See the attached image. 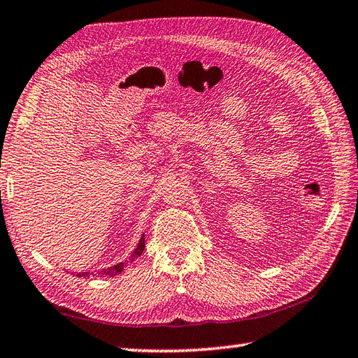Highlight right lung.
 <instances>
[{"mask_svg": "<svg viewBox=\"0 0 358 358\" xmlns=\"http://www.w3.org/2000/svg\"><path fill=\"white\" fill-rule=\"evenodd\" d=\"M144 247H145V242H144V236H143L141 241H139V243H138L136 250L133 251V255L130 256L129 261H135V259H136L138 256H141ZM129 261H127V262H129ZM124 265H125L124 262H119V264L113 265V267L105 268V270H101V271H94V273L83 271V273H77V276H79V278H90V276H115V275H119V273H121V271L124 270Z\"/></svg>", "mask_w": 358, "mask_h": 358, "instance_id": "1", "label": "right lung"}]
</instances>
